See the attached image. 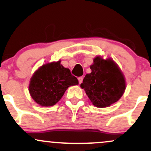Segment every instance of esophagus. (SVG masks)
Here are the masks:
<instances>
[{"instance_id": "esophagus-1", "label": "esophagus", "mask_w": 151, "mask_h": 151, "mask_svg": "<svg viewBox=\"0 0 151 151\" xmlns=\"http://www.w3.org/2000/svg\"><path fill=\"white\" fill-rule=\"evenodd\" d=\"M78 80H79V84H81V83H82V81H83V77H79L78 78Z\"/></svg>"}]
</instances>
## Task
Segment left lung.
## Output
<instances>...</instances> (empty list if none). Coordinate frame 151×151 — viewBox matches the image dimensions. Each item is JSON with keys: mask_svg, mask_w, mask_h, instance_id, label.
<instances>
[{"mask_svg": "<svg viewBox=\"0 0 151 151\" xmlns=\"http://www.w3.org/2000/svg\"><path fill=\"white\" fill-rule=\"evenodd\" d=\"M90 69L91 72L86 74L80 86L93 105L104 108L119 101L125 91L126 81L114 60L97 56L93 59Z\"/></svg>", "mask_w": 151, "mask_h": 151, "instance_id": "8db88e82", "label": "left lung"}]
</instances>
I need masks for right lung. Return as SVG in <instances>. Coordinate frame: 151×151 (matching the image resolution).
<instances>
[{
  "label": "right lung",
  "mask_w": 151,
  "mask_h": 151,
  "mask_svg": "<svg viewBox=\"0 0 151 151\" xmlns=\"http://www.w3.org/2000/svg\"><path fill=\"white\" fill-rule=\"evenodd\" d=\"M60 62V60L42 65L31 77L29 92L34 101L42 106L55 105L69 86L79 84L77 77Z\"/></svg>",
  "instance_id": "obj_1"
}]
</instances>
